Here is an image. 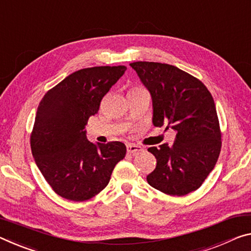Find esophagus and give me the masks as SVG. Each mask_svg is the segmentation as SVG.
<instances>
[{"instance_id": "1", "label": "esophagus", "mask_w": 251, "mask_h": 251, "mask_svg": "<svg viewBox=\"0 0 251 251\" xmlns=\"http://www.w3.org/2000/svg\"><path fill=\"white\" fill-rule=\"evenodd\" d=\"M126 147H127V152H128L129 154H136L142 151L141 146L135 145V144H127Z\"/></svg>"}]
</instances>
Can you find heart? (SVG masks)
Here are the masks:
<instances>
[{
    "label": "heart",
    "instance_id": "b5f03b06",
    "mask_svg": "<svg viewBox=\"0 0 251 251\" xmlns=\"http://www.w3.org/2000/svg\"><path fill=\"white\" fill-rule=\"evenodd\" d=\"M134 89H136V88H134Z\"/></svg>",
    "mask_w": 251,
    "mask_h": 251
}]
</instances>
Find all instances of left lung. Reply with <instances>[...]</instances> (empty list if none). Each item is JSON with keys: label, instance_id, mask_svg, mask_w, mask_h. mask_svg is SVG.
<instances>
[{"label": "left lung", "instance_id": "8db88e82", "mask_svg": "<svg viewBox=\"0 0 251 251\" xmlns=\"http://www.w3.org/2000/svg\"><path fill=\"white\" fill-rule=\"evenodd\" d=\"M136 71L152 97L154 126L176 132L172 146L150 147L156 168L147 176L151 186L170 196H185L200 188L221 151L216 105L199 79L177 67L137 61Z\"/></svg>", "mask_w": 251, "mask_h": 251}]
</instances>
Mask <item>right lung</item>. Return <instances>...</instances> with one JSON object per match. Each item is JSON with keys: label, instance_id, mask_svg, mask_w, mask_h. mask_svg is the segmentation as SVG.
<instances>
[{"label": "right lung", "instance_id": "obj_1", "mask_svg": "<svg viewBox=\"0 0 251 251\" xmlns=\"http://www.w3.org/2000/svg\"><path fill=\"white\" fill-rule=\"evenodd\" d=\"M125 66L93 67L69 75L40 101L31 151L40 172L59 196L85 201L104 190L125 157L122 142L94 144L86 125L102 97L125 74Z\"/></svg>", "mask_w": 251, "mask_h": 251}]
</instances>
